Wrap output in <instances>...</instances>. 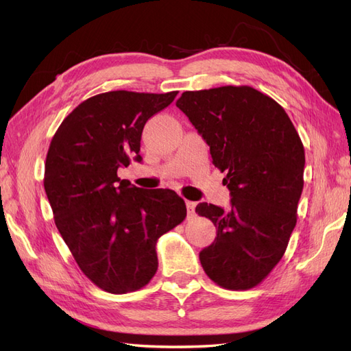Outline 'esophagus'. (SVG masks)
<instances>
[{"label":"esophagus","instance_id":"esophagus-1","mask_svg":"<svg viewBox=\"0 0 351 351\" xmlns=\"http://www.w3.org/2000/svg\"><path fill=\"white\" fill-rule=\"evenodd\" d=\"M186 208H187V218H193L196 215V212H195L196 204H195V202L187 200L186 202Z\"/></svg>","mask_w":351,"mask_h":351}]
</instances>
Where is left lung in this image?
Wrapping results in <instances>:
<instances>
[{"instance_id":"8db88e82","label":"left lung","mask_w":351,"mask_h":351,"mask_svg":"<svg viewBox=\"0 0 351 351\" xmlns=\"http://www.w3.org/2000/svg\"><path fill=\"white\" fill-rule=\"evenodd\" d=\"M208 143L227 177L230 209L199 204L217 227L199 253L208 277L228 290H249L274 269L297 222L304 147L280 104L250 86L183 92L176 102Z\"/></svg>"}]
</instances>
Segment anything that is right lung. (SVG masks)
I'll list each match as a JSON object with an SVG mask.
<instances>
[{
	"instance_id": "add662e5",
	"label": "right lung",
	"mask_w": 351,
	"mask_h": 351,
	"mask_svg": "<svg viewBox=\"0 0 351 351\" xmlns=\"http://www.w3.org/2000/svg\"><path fill=\"white\" fill-rule=\"evenodd\" d=\"M178 92L112 90L74 108L52 137L44 187L74 261L104 291H136L158 269L156 241L186 218L169 189H141L117 171L142 161L146 121Z\"/></svg>"
}]
</instances>
